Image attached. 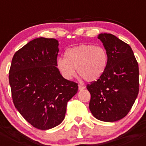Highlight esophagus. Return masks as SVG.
I'll list each match as a JSON object with an SVG mask.
<instances>
[{
	"mask_svg": "<svg viewBox=\"0 0 146 146\" xmlns=\"http://www.w3.org/2000/svg\"><path fill=\"white\" fill-rule=\"evenodd\" d=\"M85 88V87L84 85H78V89H79V90H84Z\"/></svg>",
	"mask_w": 146,
	"mask_h": 146,
	"instance_id": "esophagus-1",
	"label": "esophagus"
}]
</instances>
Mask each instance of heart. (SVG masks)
<instances>
[{
	"instance_id": "heart-1",
	"label": "heart",
	"mask_w": 146,
	"mask_h": 146,
	"mask_svg": "<svg viewBox=\"0 0 146 146\" xmlns=\"http://www.w3.org/2000/svg\"><path fill=\"white\" fill-rule=\"evenodd\" d=\"M108 53L104 47L82 43L68 49L65 57L56 59V67L65 79L76 73L87 82H94L104 74L108 64Z\"/></svg>"
}]
</instances>
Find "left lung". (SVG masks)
Instances as JSON below:
<instances>
[{
  "label": "left lung",
  "mask_w": 146,
  "mask_h": 146,
  "mask_svg": "<svg viewBox=\"0 0 146 146\" xmlns=\"http://www.w3.org/2000/svg\"><path fill=\"white\" fill-rule=\"evenodd\" d=\"M98 38L108 60L101 77L87 86L91 94L90 110L99 120L115 122L128 114L137 98L139 65L128 44L110 33H100Z\"/></svg>",
  "instance_id": "left-lung-1"
}]
</instances>
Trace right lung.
<instances>
[{"label":"right lung","mask_w":146,"mask_h":146,"mask_svg":"<svg viewBox=\"0 0 146 146\" xmlns=\"http://www.w3.org/2000/svg\"><path fill=\"white\" fill-rule=\"evenodd\" d=\"M59 42L38 38L14 54L9 71L14 105L23 117L41 130L62 122L67 102L78 84L63 78L56 67Z\"/></svg>","instance_id":"add662e5"}]
</instances>
